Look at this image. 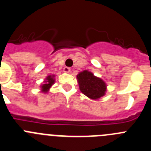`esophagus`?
Masks as SVG:
<instances>
[{"instance_id":"1","label":"esophagus","mask_w":151,"mask_h":151,"mask_svg":"<svg viewBox=\"0 0 151 151\" xmlns=\"http://www.w3.org/2000/svg\"><path fill=\"white\" fill-rule=\"evenodd\" d=\"M70 70H71V69H70V68H69V67H64L63 68L64 73H70Z\"/></svg>"}]
</instances>
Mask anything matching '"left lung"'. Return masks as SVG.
I'll use <instances>...</instances> for the list:
<instances>
[{
  "label": "left lung",
  "mask_w": 151,
  "mask_h": 151,
  "mask_svg": "<svg viewBox=\"0 0 151 151\" xmlns=\"http://www.w3.org/2000/svg\"><path fill=\"white\" fill-rule=\"evenodd\" d=\"M80 91L91 99L97 100L105 94L106 86L101 78L94 76L93 73L84 70L77 76Z\"/></svg>",
  "instance_id": "1"
}]
</instances>
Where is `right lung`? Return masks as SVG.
Segmentation results:
<instances>
[{"instance_id": "obj_1", "label": "right lung", "mask_w": 151, "mask_h": 151, "mask_svg": "<svg viewBox=\"0 0 151 151\" xmlns=\"http://www.w3.org/2000/svg\"><path fill=\"white\" fill-rule=\"evenodd\" d=\"M54 76H49L46 78V81H45V83L44 85H41V89H42V91L43 92H47L49 90V88H50L53 84L54 83V81L55 80L54 79Z\"/></svg>"}]
</instances>
